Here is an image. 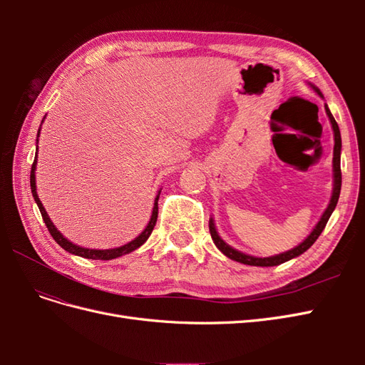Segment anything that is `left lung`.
Listing matches in <instances>:
<instances>
[{"instance_id": "left-lung-1", "label": "left lung", "mask_w": 365, "mask_h": 365, "mask_svg": "<svg viewBox=\"0 0 365 365\" xmlns=\"http://www.w3.org/2000/svg\"><path fill=\"white\" fill-rule=\"evenodd\" d=\"M309 86L312 88V90L322 97V91L318 90V88L312 83H309ZM324 109H326V114L330 120V125H332V129H334V140H335V146H334V160H332V168H334V190H332V196H330V201H329V205L327 208L324 210V213L322 215V217H319L318 224L314 227V230L309 233V236L302 242V244H298L295 248L292 250H288L284 252H280V254H275V256H271V257H256V256H250V254H245L239 250H235L233 247H230L227 242L219 236L217 230H216V225H215V220L213 217H210V222H208V227H210V235H212V239L215 242V245L217 247V250L225 254V256L231 260H236L239 263H244V264H251V267H277V264L280 263H284L288 262L294 257H298L300 254H303L304 251H307L309 248H311L314 245V242L318 239V236L322 235V231L324 230L327 220L330 217V215L334 213V210L336 207V202H338V197H339V192H341V134H339V128H338V123L335 121L332 113H330V109L327 105H324Z\"/></svg>"}]
</instances>
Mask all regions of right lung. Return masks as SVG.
Wrapping results in <instances>:
<instances>
[{
    "instance_id": "right-lung-1",
    "label": "right lung",
    "mask_w": 365,
    "mask_h": 365,
    "mask_svg": "<svg viewBox=\"0 0 365 365\" xmlns=\"http://www.w3.org/2000/svg\"><path fill=\"white\" fill-rule=\"evenodd\" d=\"M43 118H46V117H43ZM39 134H41V128L38 129V137H39ZM38 137H36V157H35V161H33V164H31V172H30V187H31L33 200L36 201V204L39 207V212L42 215L43 222H46V225H47V228L50 231V235H51V237L54 240H56V244H59L65 251L74 254V256H79V257H83V259H93V260H113V259L125 256V254L132 252V251L140 248L143 244H145V242L149 239L153 227H155V224H157V217H158V197H160L161 190H158V195L155 197V204H153V208H152V216H150L149 224L146 225V228L143 230L141 233L134 240L128 242V244H125V245L117 247V248H111V250H93V248H85V247L76 245V244H73V242H70L67 237H65L61 233V231L56 228V225L51 222V219L47 215L46 208H43V205H42V202L39 200V196H38V192H36V175H35L36 172L35 170H36V164H38V141H39Z\"/></svg>"
}]
</instances>
